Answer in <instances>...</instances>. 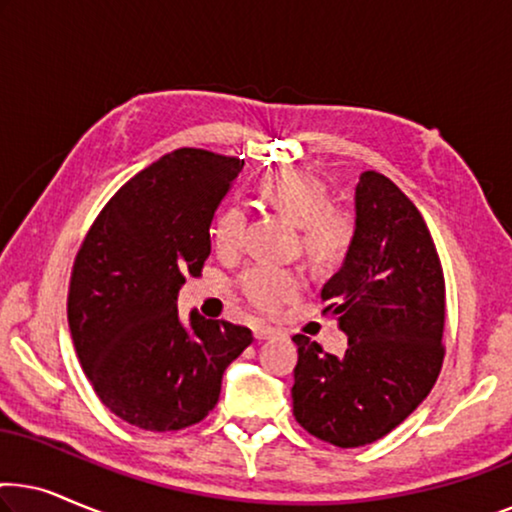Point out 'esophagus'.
Here are the masks:
<instances>
[{"instance_id": "esophagus-1", "label": "esophagus", "mask_w": 512, "mask_h": 512, "mask_svg": "<svg viewBox=\"0 0 512 512\" xmlns=\"http://www.w3.org/2000/svg\"><path fill=\"white\" fill-rule=\"evenodd\" d=\"M279 331L275 326H268V324H258L256 328H254V335H256V340H270V338H275Z\"/></svg>"}]
</instances>
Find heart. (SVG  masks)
Returning a JSON list of instances; mask_svg holds the SVG:
<instances>
[{
	"instance_id": "heart-1",
	"label": "heart",
	"mask_w": 512,
	"mask_h": 512,
	"mask_svg": "<svg viewBox=\"0 0 512 512\" xmlns=\"http://www.w3.org/2000/svg\"><path fill=\"white\" fill-rule=\"evenodd\" d=\"M258 195L272 209L300 226V244L305 256L319 270H333L345 261L352 249L356 223L354 216L331 205L328 186L317 174L305 170H282L263 177ZM244 212L237 205L223 207L212 226V240L219 251H235L244 240ZM303 289V277L291 268L256 265L242 277V291L258 310L275 312L286 300Z\"/></svg>"
}]
</instances>
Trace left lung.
Here are the masks:
<instances>
[{
	"label": "left lung",
	"instance_id": "8db88e82",
	"mask_svg": "<svg viewBox=\"0 0 512 512\" xmlns=\"http://www.w3.org/2000/svg\"><path fill=\"white\" fill-rule=\"evenodd\" d=\"M349 347L328 354L293 335V415L314 438L361 447L394 431L429 396L443 368L445 277L412 200L380 172L356 186V235L321 289Z\"/></svg>",
	"mask_w": 512,
	"mask_h": 512
}]
</instances>
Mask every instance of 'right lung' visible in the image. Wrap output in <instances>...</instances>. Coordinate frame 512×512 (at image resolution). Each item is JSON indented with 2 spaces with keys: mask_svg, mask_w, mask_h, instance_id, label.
<instances>
[{
  "mask_svg": "<svg viewBox=\"0 0 512 512\" xmlns=\"http://www.w3.org/2000/svg\"><path fill=\"white\" fill-rule=\"evenodd\" d=\"M244 160L177 149L118 188L74 258L67 319L95 394L123 422L179 431L202 422L221 377L251 345L247 326L191 312L177 293L200 277L214 212Z\"/></svg>",
  "mask_w": 512,
  "mask_h": 512,
  "instance_id": "add662e5",
  "label": "right lung"
}]
</instances>
